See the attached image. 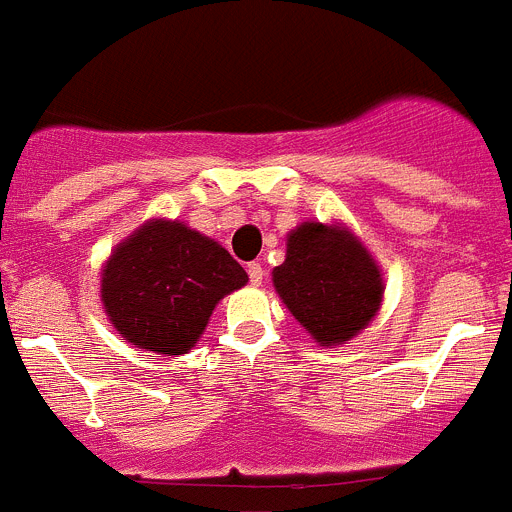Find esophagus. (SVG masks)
<instances>
[{
  "label": "esophagus",
  "instance_id": "esophagus-1",
  "mask_svg": "<svg viewBox=\"0 0 512 512\" xmlns=\"http://www.w3.org/2000/svg\"><path fill=\"white\" fill-rule=\"evenodd\" d=\"M247 275H250L252 285H260L262 278H265V270H262L260 262H250V265H247Z\"/></svg>",
  "mask_w": 512,
  "mask_h": 512
}]
</instances>
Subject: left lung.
<instances>
[{
	"label": "left lung",
	"mask_w": 512,
	"mask_h": 512,
	"mask_svg": "<svg viewBox=\"0 0 512 512\" xmlns=\"http://www.w3.org/2000/svg\"><path fill=\"white\" fill-rule=\"evenodd\" d=\"M275 290L316 342H349L382 301L375 260L349 232L306 222L288 237L285 262L273 270Z\"/></svg>",
	"instance_id": "1"
}]
</instances>
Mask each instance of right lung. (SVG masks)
I'll return each mask as SVG.
<instances>
[{
	"mask_svg": "<svg viewBox=\"0 0 512 512\" xmlns=\"http://www.w3.org/2000/svg\"><path fill=\"white\" fill-rule=\"evenodd\" d=\"M245 283V267L214 239L155 219L109 257L101 301L127 342L147 352L186 354L219 298Z\"/></svg>",
	"mask_w": 512,
	"mask_h": 512,
	"instance_id": "1",
	"label": "right lung"
}]
</instances>
